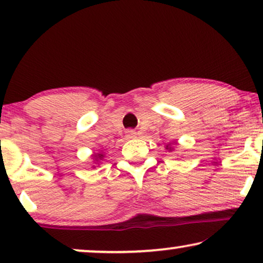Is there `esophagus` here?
Masks as SVG:
<instances>
[{"label": "esophagus", "instance_id": "34e87169", "mask_svg": "<svg viewBox=\"0 0 263 263\" xmlns=\"http://www.w3.org/2000/svg\"><path fill=\"white\" fill-rule=\"evenodd\" d=\"M127 136H128V138H134L135 132L134 130H128L127 132Z\"/></svg>", "mask_w": 263, "mask_h": 263}]
</instances>
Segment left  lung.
I'll return each mask as SVG.
<instances>
[{
	"instance_id": "left-lung-1",
	"label": "left lung",
	"mask_w": 263,
	"mask_h": 263,
	"mask_svg": "<svg viewBox=\"0 0 263 263\" xmlns=\"http://www.w3.org/2000/svg\"><path fill=\"white\" fill-rule=\"evenodd\" d=\"M176 143H177V142H175V145H176ZM165 148H166V149L168 151V152H171V151H174V147L168 145V143H167V145H166V147H165Z\"/></svg>"
}]
</instances>
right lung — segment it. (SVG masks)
Returning <instances> with one entry per match:
<instances>
[{"label": "right lung", "instance_id": "1", "mask_svg": "<svg viewBox=\"0 0 263 263\" xmlns=\"http://www.w3.org/2000/svg\"><path fill=\"white\" fill-rule=\"evenodd\" d=\"M91 157L93 159V164H95L92 167H96V165H99L100 161H102L104 158H105V153L100 151V152H98V153H93Z\"/></svg>", "mask_w": 263, "mask_h": 263}]
</instances>
